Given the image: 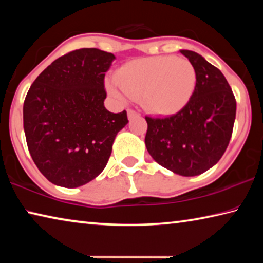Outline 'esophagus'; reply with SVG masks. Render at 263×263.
Segmentation results:
<instances>
[{"mask_svg": "<svg viewBox=\"0 0 263 263\" xmlns=\"http://www.w3.org/2000/svg\"><path fill=\"white\" fill-rule=\"evenodd\" d=\"M136 116H139V114L137 112V111H135V110H127V117H128V119H132L133 117H136Z\"/></svg>", "mask_w": 263, "mask_h": 263, "instance_id": "esophagus-1", "label": "esophagus"}]
</instances>
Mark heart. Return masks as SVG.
Returning a JSON list of instances; mask_svg holds the SVG:
<instances>
[{"instance_id":"b5f03b06","label":"heart","mask_w":263,"mask_h":263,"mask_svg":"<svg viewBox=\"0 0 263 263\" xmlns=\"http://www.w3.org/2000/svg\"><path fill=\"white\" fill-rule=\"evenodd\" d=\"M196 70L184 58L172 55L145 58L127 62L106 88L119 101L140 99L149 112L176 114L188 103L196 87Z\"/></svg>"}]
</instances>
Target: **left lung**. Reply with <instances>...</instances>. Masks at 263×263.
Here are the masks:
<instances>
[{
	"label": "left lung",
	"instance_id": "left-lung-1",
	"mask_svg": "<svg viewBox=\"0 0 263 263\" xmlns=\"http://www.w3.org/2000/svg\"><path fill=\"white\" fill-rule=\"evenodd\" d=\"M180 52L195 67V90L177 114L146 117L145 144L160 166L182 176H196L215 166L228 148L237 102L219 69L198 53Z\"/></svg>",
	"mask_w": 263,
	"mask_h": 263
}]
</instances>
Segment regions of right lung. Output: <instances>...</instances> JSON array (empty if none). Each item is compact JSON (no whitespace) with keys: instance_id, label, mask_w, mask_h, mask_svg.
<instances>
[{"instance_id":"add662e5","label":"right lung","mask_w":263,"mask_h":263,"mask_svg":"<svg viewBox=\"0 0 263 263\" xmlns=\"http://www.w3.org/2000/svg\"><path fill=\"white\" fill-rule=\"evenodd\" d=\"M116 57L80 48L58 58L30 87L23 106L29 152L53 184L78 188L105 168L126 111L105 109L104 77Z\"/></svg>"}]
</instances>
